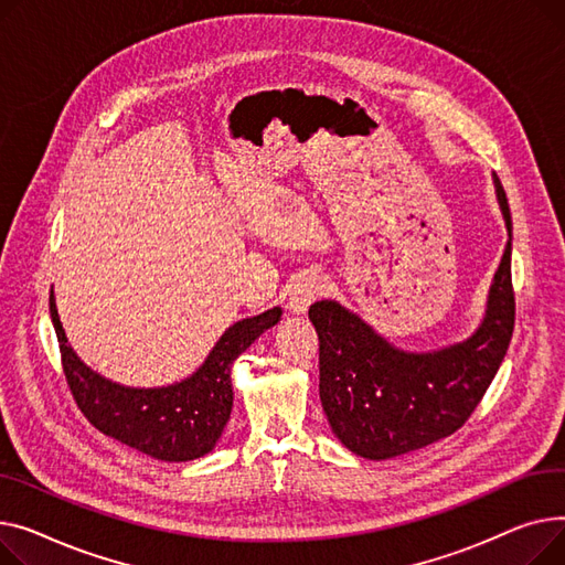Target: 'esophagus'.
I'll list each match as a JSON object with an SVG mask.
<instances>
[{
  "label": "esophagus",
  "mask_w": 565,
  "mask_h": 565,
  "mask_svg": "<svg viewBox=\"0 0 565 565\" xmlns=\"http://www.w3.org/2000/svg\"><path fill=\"white\" fill-rule=\"evenodd\" d=\"M326 291V280L319 274H303L298 276L289 289L287 308L294 315H303L308 308L317 301V298Z\"/></svg>",
  "instance_id": "esophagus-1"
}]
</instances>
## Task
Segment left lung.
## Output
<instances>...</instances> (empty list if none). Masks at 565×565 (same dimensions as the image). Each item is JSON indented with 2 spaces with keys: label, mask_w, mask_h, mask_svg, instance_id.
<instances>
[{
  "label": "left lung",
  "mask_w": 565,
  "mask_h": 565,
  "mask_svg": "<svg viewBox=\"0 0 565 565\" xmlns=\"http://www.w3.org/2000/svg\"><path fill=\"white\" fill-rule=\"evenodd\" d=\"M492 184L509 242L488 289L483 319L470 338L436 351H406L338 301L310 306L319 335V399L335 438L355 456L385 460L451 436L500 370L515 323L513 225L494 173Z\"/></svg>",
  "instance_id": "left-lung-1"
}]
</instances>
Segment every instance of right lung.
Masks as SVG:
<instances>
[{
	"label": "right lung",
	"instance_id": "right-lung-1",
	"mask_svg": "<svg viewBox=\"0 0 565 565\" xmlns=\"http://www.w3.org/2000/svg\"><path fill=\"white\" fill-rule=\"evenodd\" d=\"M50 317L58 338L63 372L88 422L105 436L166 462L210 454L232 413V364L282 317L271 308L232 323L191 376L161 387H129L93 372L75 353L58 319L54 291Z\"/></svg>",
	"mask_w": 565,
	"mask_h": 565
}]
</instances>
